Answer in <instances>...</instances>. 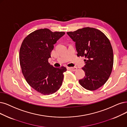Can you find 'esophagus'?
<instances>
[{
	"label": "esophagus",
	"instance_id": "34e87169",
	"mask_svg": "<svg viewBox=\"0 0 127 127\" xmlns=\"http://www.w3.org/2000/svg\"><path fill=\"white\" fill-rule=\"evenodd\" d=\"M68 69H69V70H72V71H76L77 68L76 67H67V68Z\"/></svg>",
	"mask_w": 127,
	"mask_h": 127
}]
</instances>
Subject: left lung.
<instances>
[{
  "mask_svg": "<svg viewBox=\"0 0 127 127\" xmlns=\"http://www.w3.org/2000/svg\"><path fill=\"white\" fill-rule=\"evenodd\" d=\"M67 34L75 42L77 56L85 58L82 68L85 76L79 80V84L87 90H97L108 79L113 66V50L109 39L100 30L90 27Z\"/></svg>",
  "mask_w": 127,
  "mask_h": 127,
  "instance_id": "1",
  "label": "left lung"
}]
</instances>
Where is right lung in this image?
Wrapping results in <instances>:
<instances>
[{"label":"right lung","instance_id":"1","mask_svg":"<svg viewBox=\"0 0 127 127\" xmlns=\"http://www.w3.org/2000/svg\"><path fill=\"white\" fill-rule=\"evenodd\" d=\"M64 34L46 28L39 29L28 35L21 46L19 60L23 76L31 87L44 95L52 94L62 85L66 68L54 67L48 59L54 44Z\"/></svg>","mask_w":127,"mask_h":127}]
</instances>
